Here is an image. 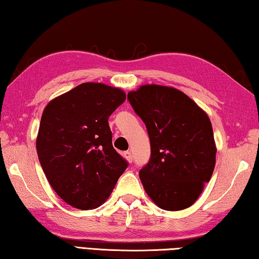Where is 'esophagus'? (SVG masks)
Instances as JSON below:
<instances>
[{"mask_svg": "<svg viewBox=\"0 0 259 259\" xmlns=\"http://www.w3.org/2000/svg\"><path fill=\"white\" fill-rule=\"evenodd\" d=\"M124 156H125V158H126V161H128L129 163H133L134 156H133V153H131L130 150H128V152L124 153Z\"/></svg>", "mask_w": 259, "mask_h": 259, "instance_id": "34e87169", "label": "esophagus"}]
</instances>
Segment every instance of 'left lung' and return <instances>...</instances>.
Instances as JSON below:
<instances>
[{"label": "left lung", "instance_id": "left-lung-1", "mask_svg": "<svg viewBox=\"0 0 259 259\" xmlns=\"http://www.w3.org/2000/svg\"><path fill=\"white\" fill-rule=\"evenodd\" d=\"M128 100L150 140V158L139 172L144 189L162 209L190 207L215 167L208 115L186 94L159 84L130 92Z\"/></svg>", "mask_w": 259, "mask_h": 259}]
</instances>
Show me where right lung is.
<instances>
[{
	"label": "right lung",
	"mask_w": 259,
	"mask_h": 259,
	"mask_svg": "<svg viewBox=\"0 0 259 259\" xmlns=\"http://www.w3.org/2000/svg\"><path fill=\"white\" fill-rule=\"evenodd\" d=\"M124 101L119 88L84 82L45 107L37 155L51 187L72 207L101 206L128 166L113 148L109 125V116Z\"/></svg>",
	"instance_id": "add662e5"
}]
</instances>
